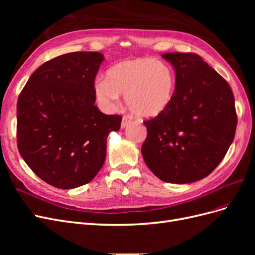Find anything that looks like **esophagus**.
<instances>
[{
	"instance_id": "1",
	"label": "esophagus",
	"mask_w": 255,
	"mask_h": 255,
	"mask_svg": "<svg viewBox=\"0 0 255 255\" xmlns=\"http://www.w3.org/2000/svg\"><path fill=\"white\" fill-rule=\"evenodd\" d=\"M130 121H132V117H129L128 115H125V116H123L122 122H121V128H126Z\"/></svg>"
}]
</instances>
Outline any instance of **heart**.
<instances>
[{
	"instance_id": "heart-1",
	"label": "heart",
	"mask_w": 255,
	"mask_h": 255,
	"mask_svg": "<svg viewBox=\"0 0 255 255\" xmlns=\"http://www.w3.org/2000/svg\"><path fill=\"white\" fill-rule=\"evenodd\" d=\"M174 75L163 61L149 57L123 60L107 72V79L95 85L98 101L105 109L117 106L126 96L128 110L141 118H153L170 104L174 92Z\"/></svg>"
}]
</instances>
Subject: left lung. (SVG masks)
Returning <instances> with one entry per match:
<instances>
[{
    "label": "left lung",
    "mask_w": 255,
    "mask_h": 255,
    "mask_svg": "<svg viewBox=\"0 0 255 255\" xmlns=\"http://www.w3.org/2000/svg\"><path fill=\"white\" fill-rule=\"evenodd\" d=\"M175 70L167 109L143 123L142 157L167 183L186 184L207 176L225 157L237 126L234 95L228 82L195 53H166Z\"/></svg>",
    "instance_id": "obj_1"
}]
</instances>
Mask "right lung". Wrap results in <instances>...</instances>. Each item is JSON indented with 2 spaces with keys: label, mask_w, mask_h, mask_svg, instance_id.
I'll return each mask as SVG.
<instances>
[{
  "label": "right lung",
  "mask_w": 255,
  "mask_h": 255,
  "mask_svg": "<svg viewBox=\"0 0 255 255\" xmlns=\"http://www.w3.org/2000/svg\"><path fill=\"white\" fill-rule=\"evenodd\" d=\"M99 52H73L45 61L30 75L17 103V144L42 181L60 189L89 183L102 168L106 138L122 117L95 105Z\"/></svg>",
  "instance_id": "add662e5"
}]
</instances>
